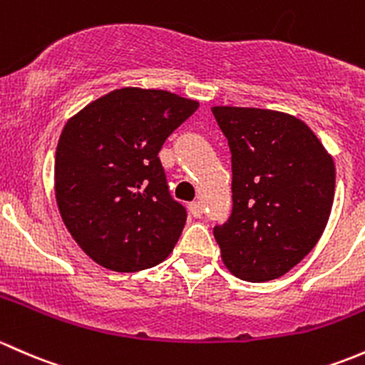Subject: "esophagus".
Segmentation results:
<instances>
[{
  "instance_id": "1",
  "label": "esophagus",
  "mask_w": 365,
  "mask_h": 365,
  "mask_svg": "<svg viewBox=\"0 0 365 365\" xmlns=\"http://www.w3.org/2000/svg\"><path fill=\"white\" fill-rule=\"evenodd\" d=\"M187 209H190V214L193 217H200L202 216V210H204V207H202L200 202H191V204L187 205Z\"/></svg>"
}]
</instances>
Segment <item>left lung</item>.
<instances>
[{"instance_id":"1","label":"left lung","mask_w":365,"mask_h":365,"mask_svg":"<svg viewBox=\"0 0 365 365\" xmlns=\"http://www.w3.org/2000/svg\"><path fill=\"white\" fill-rule=\"evenodd\" d=\"M232 153L230 220L214 228L221 260L251 283L281 277L317 246L332 210L336 165L309 126L269 108H210Z\"/></svg>"}]
</instances>
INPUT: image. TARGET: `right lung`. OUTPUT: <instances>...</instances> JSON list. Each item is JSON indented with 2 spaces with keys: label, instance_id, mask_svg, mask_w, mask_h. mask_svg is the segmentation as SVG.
Listing matches in <instances>:
<instances>
[{
  "label": "right lung",
  "instance_id": "right-lung-1",
  "mask_svg": "<svg viewBox=\"0 0 365 365\" xmlns=\"http://www.w3.org/2000/svg\"><path fill=\"white\" fill-rule=\"evenodd\" d=\"M197 108L198 101L163 89L121 88L66 121L56 149V202L93 262L137 272L174 251L186 210L168 195L158 153Z\"/></svg>",
  "mask_w": 365,
  "mask_h": 365
}]
</instances>
